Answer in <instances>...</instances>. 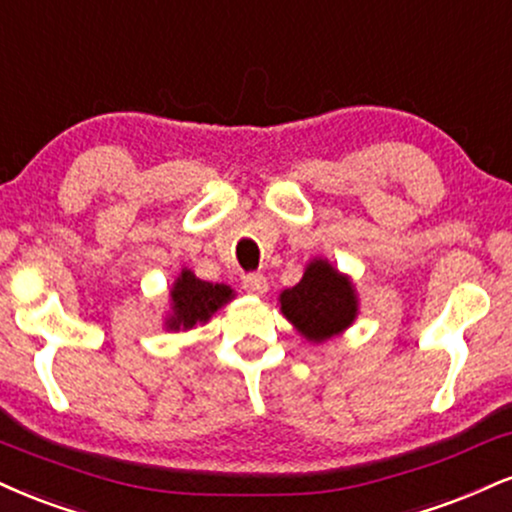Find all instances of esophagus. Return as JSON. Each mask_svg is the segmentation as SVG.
<instances>
[{"instance_id": "1", "label": "esophagus", "mask_w": 512, "mask_h": 512, "mask_svg": "<svg viewBox=\"0 0 512 512\" xmlns=\"http://www.w3.org/2000/svg\"><path fill=\"white\" fill-rule=\"evenodd\" d=\"M243 288L250 295H264L269 286H267V279H264L262 274H248V276H243Z\"/></svg>"}]
</instances>
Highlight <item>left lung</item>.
I'll use <instances>...</instances> for the list:
<instances>
[{"label": "left lung", "mask_w": 512, "mask_h": 512, "mask_svg": "<svg viewBox=\"0 0 512 512\" xmlns=\"http://www.w3.org/2000/svg\"><path fill=\"white\" fill-rule=\"evenodd\" d=\"M279 307L305 341L324 343L355 324L360 298L348 274L315 257L305 264L303 279L279 295Z\"/></svg>", "instance_id": "left-lung-1"}]
</instances>
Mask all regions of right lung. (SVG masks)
<instances>
[{
    "mask_svg": "<svg viewBox=\"0 0 512 512\" xmlns=\"http://www.w3.org/2000/svg\"><path fill=\"white\" fill-rule=\"evenodd\" d=\"M233 298H236V291L231 286L202 281L188 267H183L169 288V310L164 312V329H197V326L207 324Z\"/></svg>",
    "mask_w": 512,
    "mask_h": 512,
    "instance_id": "obj_1",
    "label": "right lung"
}]
</instances>
